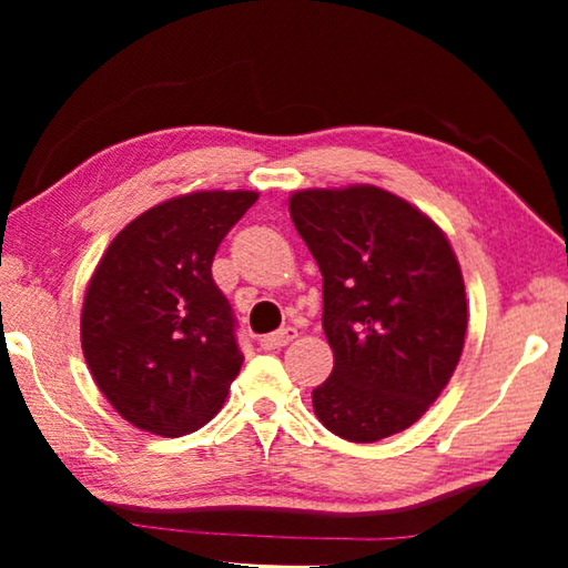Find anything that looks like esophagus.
I'll return each mask as SVG.
<instances>
[{
  "instance_id": "34e87169",
  "label": "esophagus",
  "mask_w": 568,
  "mask_h": 568,
  "mask_svg": "<svg viewBox=\"0 0 568 568\" xmlns=\"http://www.w3.org/2000/svg\"><path fill=\"white\" fill-rule=\"evenodd\" d=\"M295 328H281V331H275V333H267V335H261V348L263 351H281L283 345H287L291 343L293 338H295Z\"/></svg>"
}]
</instances>
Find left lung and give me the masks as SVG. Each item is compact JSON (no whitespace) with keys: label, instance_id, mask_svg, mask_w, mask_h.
<instances>
[{"label":"left lung","instance_id":"1","mask_svg":"<svg viewBox=\"0 0 568 568\" xmlns=\"http://www.w3.org/2000/svg\"><path fill=\"white\" fill-rule=\"evenodd\" d=\"M291 217L321 267L333 348L315 416L353 444L400 434L440 396L464 351L466 287L444 230L376 185L301 190Z\"/></svg>","mask_w":568,"mask_h":568}]
</instances>
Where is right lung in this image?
Wrapping results in <instances>:
<instances>
[{
	"label": "right lung",
	"instance_id": "1",
	"mask_svg": "<svg viewBox=\"0 0 568 568\" xmlns=\"http://www.w3.org/2000/svg\"><path fill=\"white\" fill-rule=\"evenodd\" d=\"M255 200L250 190L165 200L102 255L84 293L82 351L102 396L132 426L178 438L223 408L243 353L213 261Z\"/></svg>",
	"mask_w": 568,
	"mask_h": 568
}]
</instances>
